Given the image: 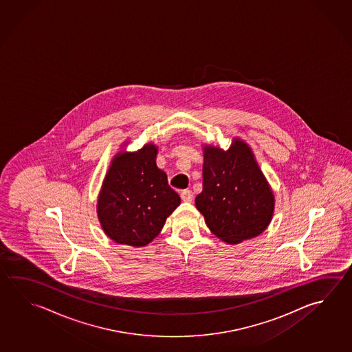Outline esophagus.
<instances>
[{
    "mask_svg": "<svg viewBox=\"0 0 352 352\" xmlns=\"http://www.w3.org/2000/svg\"><path fill=\"white\" fill-rule=\"evenodd\" d=\"M181 199L184 202H191L192 199H193V193H192L191 190H184L181 192Z\"/></svg>",
    "mask_w": 352,
    "mask_h": 352,
    "instance_id": "34e87169",
    "label": "esophagus"
}]
</instances>
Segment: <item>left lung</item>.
Masks as SVG:
<instances>
[{"label": "left lung", "mask_w": 352, "mask_h": 352, "mask_svg": "<svg viewBox=\"0 0 352 352\" xmlns=\"http://www.w3.org/2000/svg\"><path fill=\"white\" fill-rule=\"evenodd\" d=\"M204 190L195 199L214 236L238 244L259 236L274 213V195L243 140L228 150L204 146Z\"/></svg>", "instance_id": "8db88e82"}]
</instances>
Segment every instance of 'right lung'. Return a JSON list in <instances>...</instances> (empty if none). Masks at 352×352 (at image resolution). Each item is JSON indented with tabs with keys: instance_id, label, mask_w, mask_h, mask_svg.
<instances>
[{
	"instance_id": "right-lung-1",
	"label": "right lung",
	"mask_w": 352,
	"mask_h": 352,
	"mask_svg": "<svg viewBox=\"0 0 352 352\" xmlns=\"http://www.w3.org/2000/svg\"><path fill=\"white\" fill-rule=\"evenodd\" d=\"M157 146L116 153L98 197V218L105 234L119 244L145 247L159 236L181 204L156 165Z\"/></svg>"
}]
</instances>
